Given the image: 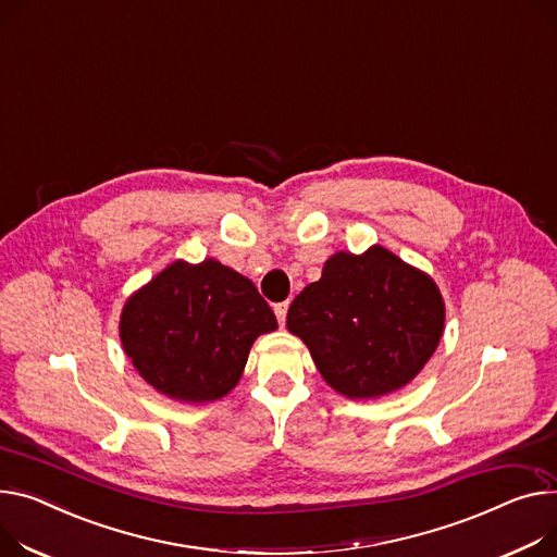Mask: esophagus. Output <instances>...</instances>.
I'll return each instance as SVG.
<instances>
[{
    "instance_id": "34e87169",
    "label": "esophagus",
    "mask_w": 557,
    "mask_h": 557,
    "mask_svg": "<svg viewBox=\"0 0 557 557\" xmlns=\"http://www.w3.org/2000/svg\"><path fill=\"white\" fill-rule=\"evenodd\" d=\"M286 311H288V302H280V305H275V315H277L280 324H284V322H286Z\"/></svg>"
}]
</instances>
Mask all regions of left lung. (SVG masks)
I'll return each mask as SVG.
<instances>
[{
  "label": "left lung",
  "mask_w": 557,
  "mask_h": 557,
  "mask_svg": "<svg viewBox=\"0 0 557 557\" xmlns=\"http://www.w3.org/2000/svg\"><path fill=\"white\" fill-rule=\"evenodd\" d=\"M443 322L436 282L379 244L362 255L333 252L286 315L324 383L354 400L414 381L438 347Z\"/></svg>",
  "instance_id": "1"
}]
</instances>
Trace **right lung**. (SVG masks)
I'll return each mask as SVG.
<instances>
[{
  "instance_id": "1",
  "label": "right lung",
  "mask_w": 557,
  "mask_h": 557,
  "mask_svg": "<svg viewBox=\"0 0 557 557\" xmlns=\"http://www.w3.org/2000/svg\"><path fill=\"white\" fill-rule=\"evenodd\" d=\"M275 329L255 284L212 257L165 267L129 295L119 324L140 379L190 405L224 398L239 383L252 343Z\"/></svg>"
}]
</instances>
